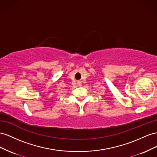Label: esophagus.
<instances>
[{
	"mask_svg": "<svg viewBox=\"0 0 157 157\" xmlns=\"http://www.w3.org/2000/svg\"><path fill=\"white\" fill-rule=\"evenodd\" d=\"M78 86H82V82L81 81H78Z\"/></svg>",
	"mask_w": 157,
	"mask_h": 157,
	"instance_id": "1",
	"label": "esophagus"
}]
</instances>
